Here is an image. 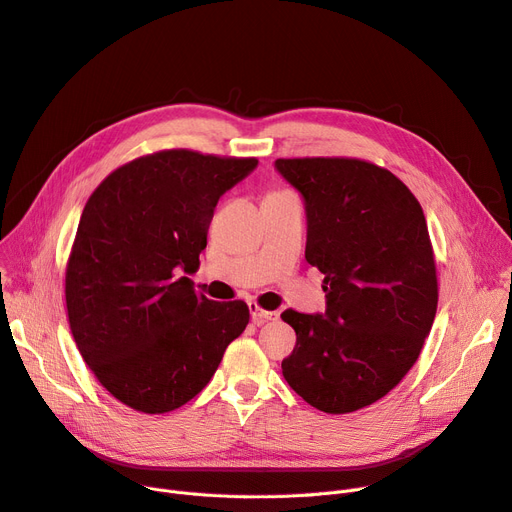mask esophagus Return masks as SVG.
I'll list each match as a JSON object with an SVG mask.
<instances>
[{
    "instance_id": "esophagus-1",
    "label": "esophagus",
    "mask_w": 512,
    "mask_h": 512,
    "mask_svg": "<svg viewBox=\"0 0 512 512\" xmlns=\"http://www.w3.org/2000/svg\"><path fill=\"white\" fill-rule=\"evenodd\" d=\"M249 311H251V319H253L255 325H263L267 321H278L280 319L278 311H265V309H261L257 302L249 304Z\"/></svg>"
}]
</instances>
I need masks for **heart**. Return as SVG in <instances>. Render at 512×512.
<instances>
[{"label": "heart", "mask_w": 512, "mask_h": 512, "mask_svg": "<svg viewBox=\"0 0 512 512\" xmlns=\"http://www.w3.org/2000/svg\"><path fill=\"white\" fill-rule=\"evenodd\" d=\"M271 193H280V191H271Z\"/></svg>", "instance_id": "heart-1"}]
</instances>
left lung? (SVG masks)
<instances>
[{"instance_id": "8db88e82", "label": "left lung", "mask_w": 512, "mask_h": 512, "mask_svg": "<svg viewBox=\"0 0 512 512\" xmlns=\"http://www.w3.org/2000/svg\"><path fill=\"white\" fill-rule=\"evenodd\" d=\"M304 197V257L325 274V315L282 319L296 346L282 360L288 385L327 414L385 397L430 333L438 280L420 201L391 170L360 158H278Z\"/></svg>"}]
</instances>
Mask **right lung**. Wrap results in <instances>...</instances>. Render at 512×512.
<instances>
[{
    "mask_svg": "<svg viewBox=\"0 0 512 512\" xmlns=\"http://www.w3.org/2000/svg\"><path fill=\"white\" fill-rule=\"evenodd\" d=\"M255 166L160 150L115 168L86 201L65 267L67 319L98 383L135 412L191 401L249 323L247 302L210 300L181 271L199 267L220 195Z\"/></svg>",
    "mask_w": 512,
    "mask_h": 512,
    "instance_id": "obj_1",
    "label": "right lung"
}]
</instances>
